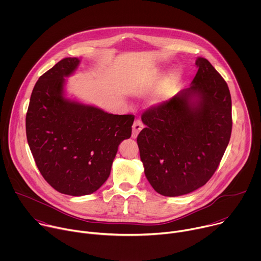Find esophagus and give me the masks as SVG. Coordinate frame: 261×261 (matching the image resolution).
Wrapping results in <instances>:
<instances>
[{
  "label": "esophagus",
  "instance_id": "34e87169",
  "mask_svg": "<svg viewBox=\"0 0 261 261\" xmlns=\"http://www.w3.org/2000/svg\"><path fill=\"white\" fill-rule=\"evenodd\" d=\"M142 128H143L142 122H141L140 120H136V121L134 122L133 126H132V137H133V138H136L137 135H138V133L142 130Z\"/></svg>",
  "mask_w": 261,
  "mask_h": 261
}]
</instances>
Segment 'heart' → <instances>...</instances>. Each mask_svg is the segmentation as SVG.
<instances>
[{"mask_svg":"<svg viewBox=\"0 0 261 261\" xmlns=\"http://www.w3.org/2000/svg\"><path fill=\"white\" fill-rule=\"evenodd\" d=\"M162 79H163L162 74H157V75H155L151 80H148L146 83L143 84V86L141 88L142 93L148 94V93L153 92L154 90H156V88H158L160 84L163 81ZM180 80H181V71L179 69L172 70L165 77L163 85L156 92V94L153 98V101L157 104L164 103V102L168 101L175 93L177 86L180 83Z\"/></svg>","mask_w":261,"mask_h":261,"instance_id":"heart-1","label":"heart"}]
</instances>
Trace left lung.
<instances>
[{
  "instance_id": "1",
  "label": "left lung",
  "mask_w": 261,
  "mask_h": 261,
  "mask_svg": "<svg viewBox=\"0 0 261 261\" xmlns=\"http://www.w3.org/2000/svg\"><path fill=\"white\" fill-rule=\"evenodd\" d=\"M191 87L168 101L146 109L137 136L144 173L161 195L174 197L205 185L228 145L231 97L228 86L212 64L196 60Z\"/></svg>"
}]
</instances>
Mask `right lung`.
<instances>
[{"mask_svg":"<svg viewBox=\"0 0 261 261\" xmlns=\"http://www.w3.org/2000/svg\"><path fill=\"white\" fill-rule=\"evenodd\" d=\"M80 64L65 58L36 83L25 117L35 163L60 193L83 196L108 178L118 146L130 138L134 116L111 115L64 97L65 77Z\"/></svg>","mask_w":261,"mask_h":261,"instance_id":"1","label":"right lung"}]
</instances>
